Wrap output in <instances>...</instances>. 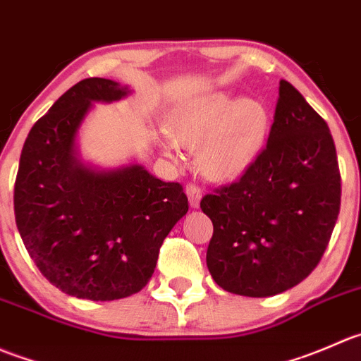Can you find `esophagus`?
Returning <instances> with one entry per match:
<instances>
[{"label": "esophagus", "instance_id": "34e87169", "mask_svg": "<svg viewBox=\"0 0 361 361\" xmlns=\"http://www.w3.org/2000/svg\"><path fill=\"white\" fill-rule=\"evenodd\" d=\"M185 192H188L189 205H191L192 209H198L200 202H202V189H200L196 184H188Z\"/></svg>", "mask_w": 361, "mask_h": 361}]
</instances>
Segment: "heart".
Instances as JSON below:
<instances>
[{
	"label": "heart",
	"mask_w": 361,
	"mask_h": 361,
	"mask_svg": "<svg viewBox=\"0 0 361 361\" xmlns=\"http://www.w3.org/2000/svg\"><path fill=\"white\" fill-rule=\"evenodd\" d=\"M270 114L258 99L212 92L180 106L158 137L166 158L185 161V149H198L209 179L228 182L244 176L265 145Z\"/></svg>",
	"instance_id": "obj_1"
}]
</instances>
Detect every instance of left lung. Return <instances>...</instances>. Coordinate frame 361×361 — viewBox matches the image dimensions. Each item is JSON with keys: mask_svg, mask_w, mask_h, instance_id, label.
<instances>
[{"mask_svg": "<svg viewBox=\"0 0 361 361\" xmlns=\"http://www.w3.org/2000/svg\"><path fill=\"white\" fill-rule=\"evenodd\" d=\"M200 207L214 224L207 267L223 290L272 297L316 269L341 209V172L328 124L290 82L279 84L262 154Z\"/></svg>", "mask_w": 361, "mask_h": 361, "instance_id": "left-lung-1", "label": "left lung"}]
</instances>
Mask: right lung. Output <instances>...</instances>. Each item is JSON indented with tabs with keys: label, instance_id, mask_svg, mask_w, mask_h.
Returning <instances> with one entry per match:
<instances>
[{
	"label": "right lung",
	"instance_id": "obj_1",
	"mask_svg": "<svg viewBox=\"0 0 361 361\" xmlns=\"http://www.w3.org/2000/svg\"><path fill=\"white\" fill-rule=\"evenodd\" d=\"M130 94V85L109 78L80 80L24 142L17 228L45 279L71 297L106 302L138 293L189 209L179 182L159 180L138 163L99 169L80 158L78 131L92 105Z\"/></svg>",
	"mask_w": 361,
	"mask_h": 361
}]
</instances>
